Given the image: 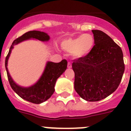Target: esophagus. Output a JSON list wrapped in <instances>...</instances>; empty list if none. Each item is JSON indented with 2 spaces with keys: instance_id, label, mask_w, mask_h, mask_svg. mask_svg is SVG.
<instances>
[{
  "instance_id": "obj_1",
  "label": "esophagus",
  "mask_w": 131,
  "mask_h": 131,
  "mask_svg": "<svg viewBox=\"0 0 131 131\" xmlns=\"http://www.w3.org/2000/svg\"><path fill=\"white\" fill-rule=\"evenodd\" d=\"M68 68H71V62H68Z\"/></svg>"
}]
</instances>
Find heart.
I'll return each mask as SVG.
<instances>
[{
  "label": "heart",
  "mask_w": 131,
  "mask_h": 131,
  "mask_svg": "<svg viewBox=\"0 0 131 131\" xmlns=\"http://www.w3.org/2000/svg\"><path fill=\"white\" fill-rule=\"evenodd\" d=\"M95 44V40L91 34H83L75 38L66 39L62 42L64 50L72 52L76 58H83L91 52Z\"/></svg>",
  "instance_id": "b5f03b06"
}]
</instances>
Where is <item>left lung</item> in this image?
Returning a JSON list of instances; mask_svg holds the SVG:
<instances>
[{
	"label": "left lung",
	"mask_w": 131,
	"mask_h": 131,
	"mask_svg": "<svg viewBox=\"0 0 131 131\" xmlns=\"http://www.w3.org/2000/svg\"><path fill=\"white\" fill-rule=\"evenodd\" d=\"M95 45L86 56L73 61L74 88L89 102L106 98L118 88L125 71L122 50L107 34L92 30Z\"/></svg>",
	"instance_id": "obj_1"
}]
</instances>
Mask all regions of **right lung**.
<instances>
[{"label": "right lung", "mask_w": 131, "mask_h": 131, "mask_svg": "<svg viewBox=\"0 0 131 131\" xmlns=\"http://www.w3.org/2000/svg\"><path fill=\"white\" fill-rule=\"evenodd\" d=\"M29 39H36L41 41H48L50 37L47 33L42 31H30L24 33L23 35L14 40L12 44L8 54L6 57L5 67L9 83L14 91L19 96L27 101L33 104H40L48 100L52 95L55 91L54 86L56 80L67 69L68 62L66 60H62L59 63L47 62L41 77L39 79L37 83L30 87H21L16 84L9 74L7 68L8 60L10 57L12 49L14 48V45Z\"/></svg>", "instance_id": "1"}]
</instances>
